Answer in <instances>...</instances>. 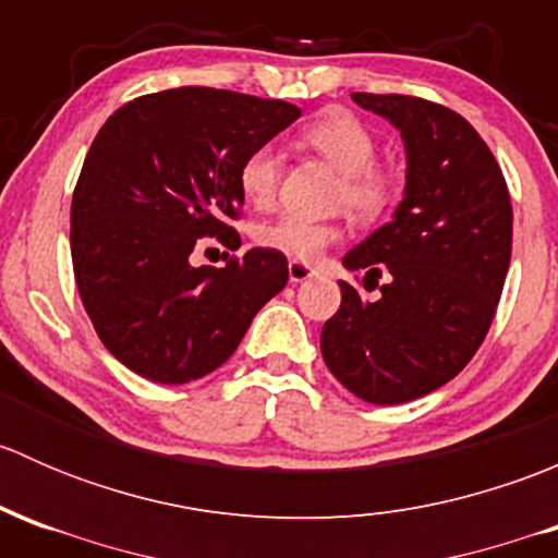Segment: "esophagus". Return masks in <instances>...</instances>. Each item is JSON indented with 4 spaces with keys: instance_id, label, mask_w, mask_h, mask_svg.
Wrapping results in <instances>:
<instances>
[{
    "instance_id": "34e87169",
    "label": "esophagus",
    "mask_w": 558,
    "mask_h": 558,
    "mask_svg": "<svg viewBox=\"0 0 558 558\" xmlns=\"http://www.w3.org/2000/svg\"><path fill=\"white\" fill-rule=\"evenodd\" d=\"M315 275V269L311 264H302V262H289V280L291 283H305Z\"/></svg>"
}]
</instances>
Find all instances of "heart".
<instances>
[{"instance_id": "1", "label": "heart", "mask_w": 558, "mask_h": 558, "mask_svg": "<svg viewBox=\"0 0 558 558\" xmlns=\"http://www.w3.org/2000/svg\"><path fill=\"white\" fill-rule=\"evenodd\" d=\"M300 140L342 172L340 202L353 216L375 221L391 207L397 196V180L391 172L375 167L378 140L356 116L345 110L324 112L302 129ZM280 170H283V161L275 145H258L245 156L238 183L253 207L272 205L280 185ZM340 238L342 229L337 223L311 221L300 216H280L256 229L258 245L302 264L315 262Z\"/></svg>"}]
</instances>
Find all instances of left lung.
Masks as SVG:
<instances>
[{"label":"left lung","mask_w":558,"mask_h":558,"mask_svg":"<svg viewBox=\"0 0 558 558\" xmlns=\"http://www.w3.org/2000/svg\"><path fill=\"white\" fill-rule=\"evenodd\" d=\"M388 118L408 154L404 199L386 227L345 253L362 300L340 280V311L320 331L329 373L359 399H418L466 367L497 313L513 251L508 183L481 134L448 107L404 94H353Z\"/></svg>","instance_id":"8db88e82"}]
</instances>
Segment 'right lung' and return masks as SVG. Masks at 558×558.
Returning <instances> with one entry per match:
<instances>
[{"mask_svg": "<svg viewBox=\"0 0 558 558\" xmlns=\"http://www.w3.org/2000/svg\"><path fill=\"white\" fill-rule=\"evenodd\" d=\"M300 107L183 86L118 107L88 148L72 194V267L107 351L154 384L221 367L289 280L283 253L253 247L194 267L205 238L227 247L240 216V165Z\"/></svg>", "mask_w": 558, "mask_h": 558, "instance_id": "obj_1", "label": "right lung"}]
</instances>
